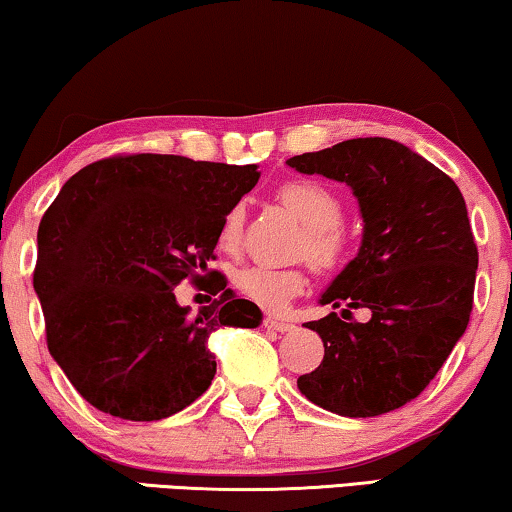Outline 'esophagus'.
<instances>
[{"label": "esophagus", "instance_id": "esophagus-1", "mask_svg": "<svg viewBox=\"0 0 512 512\" xmlns=\"http://www.w3.org/2000/svg\"><path fill=\"white\" fill-rule=\"evenodd\" d=\"M263 324L272 328V331H279V333H289V331H293V328H296L293 324H289V321H282V319H275V317H265Z\"/></svg>", "mask_w": 512, "mask_h": 512}]
</instances>
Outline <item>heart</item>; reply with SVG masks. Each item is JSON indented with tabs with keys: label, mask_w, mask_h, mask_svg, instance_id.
I'll return each instance as SVG.
<instances>
[{
	"label": "heart",
	"mask_w": 512,
	"mask_h": 512,
	"mask_svg": "<svg viewBox=\"0 0 512 512\" xmlns=\"http://www.w3.org/2000/svg\"><path fill=\"white\" fill-rule=\"evenodd\" d=\"M279 202L291 209L303 223L300 254L317 268H333L345 254L347 240L342 233V200L333 188L314 179H291L279 186ZM244 209L233 205L219 228V247L235 251L242 240ZM235 289L251 303L265 310H282L293 296L305 289V272L300 268H272V265H242L233 275Z\"/></svg>",
	"instance_id": "heart-1"
}]
</instances>
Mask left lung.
I'll list each match as a JSON object with an SVG mask.
<instances>
[{
	"mask_svg": "<svg viewBox=\"0 0 512 512\" xmlns=\"http://www.w3.org/2000/svg\"><path fill=\"white\" fill-rule=\"evenodd\" d=\"M286 165L347 184L363 219L359 254L319 298L347 310L307 321L324 361L298 377L300 394L342 417L401 408L443 368L471 317L478 247L464 195L443 170L384 137L347 139ZM356 306L371 310L366 325L346 317Z\"/></svg>",
	"mask_w": 512,
	"mask_h": 512,
	"instance_id": "obj_1",
	"label": "left lung"
}]
</instances>
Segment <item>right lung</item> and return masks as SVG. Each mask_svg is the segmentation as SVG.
<instances>
[{"mask_svg":"<svg viewBox=\"0 0 512 512\" xmlns=\"http://www.w3.org/2000/svg\"><path fill=\"white\" fill-rule=\"evenodd\" d=\"M256 165L160 153L90 163L39 223L37 291L48 352L74 389L111 417L156 422L205 394L219 326L263 314L209 270L226 212L258 184ZM191 278L222 296L191 318L173 286Z\"/></svg>","mask_w":512,"mask_h":512,"instance_id":"add662e5","label":"right lung"}]
</instances>
